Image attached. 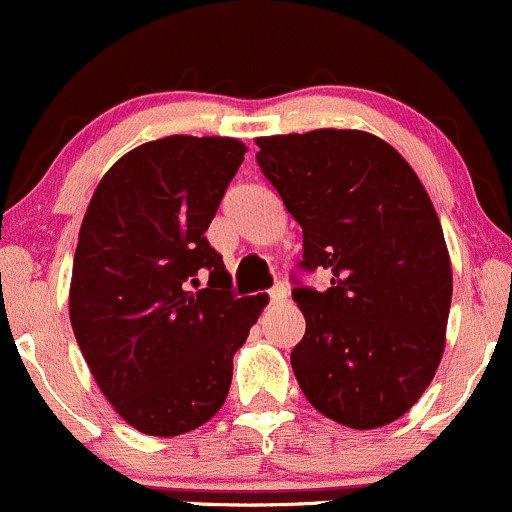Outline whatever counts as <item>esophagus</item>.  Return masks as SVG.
Listing matches in <instances>:
<instances>
[{"mask_svg":"<svg viewBox=\"0 0 512 512\" xmlns=\"http://www.w3.org/2000/svg\"><path fill=\"white\" fill-rule=\"evenodd\" d=\"M268 298H271V305H280V302H285V298H288V290H285V285H276L268 293Z\"/></svg>","mask_w":512,"mask_h":512,"instance_id":"esophagus-1","label":"esophagus"}]
</instances>
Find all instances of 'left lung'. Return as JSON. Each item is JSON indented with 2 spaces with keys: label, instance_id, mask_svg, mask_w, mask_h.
<instances>
[{
  "label": "left lung",
  "instance_id": "8db88e82",
  "mask_svg": "<svg viewBox=\"0 0 512 512\" xmlns=\"http://www.w3.org/2000/svg\"><path fill=\"white\" fill-rule=\"evenodd\" d=\"M256 161L302 227V268L327 290L295 288L305 337L290 354L315 410L351 430L403 417L430 386L452 305L442 224L410 163L359 129L256 139Z\"/></svg>",
  "mask_w": 512,
  "mask_h": 512
}]
</instances>
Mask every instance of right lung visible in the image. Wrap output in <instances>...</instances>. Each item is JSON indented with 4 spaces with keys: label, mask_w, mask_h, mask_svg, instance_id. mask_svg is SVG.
I'll list each match as a JSON object with an SVG mask.
<instances>
[{
    "label": "right lung",
    "mask_w": 512,
    "mask_h": 512,
    "mask_svg": "<svg viewBox=\"0 0 512 512\" xmlns=\"http://www.w3.org/2000/svg\"><path fill=\"white\" fill-rule=\"evenodd\" d=\"M244 153L229 136L148 141L104 173L82 217L70 324L104 398L151 437L217 415L234 354L263 310L229 290L205 239Z\"/></svg>",
    "instance_id": "obj_1"
}]
</instances>
